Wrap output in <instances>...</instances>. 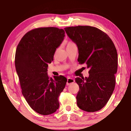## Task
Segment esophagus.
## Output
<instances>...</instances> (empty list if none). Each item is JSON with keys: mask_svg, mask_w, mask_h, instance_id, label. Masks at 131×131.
I'll return each mask as SVG.
<instances>
[{"mask_svg": "<svg viewBox=\"0 0 131 131\" xmlns=\"http://www.w3.org/2000/svg\"><path fill=\"white\" fill-rule=\"evenodd\" d=\"M74 82V79L73 78H70V77H69L67 79V82H66V84H67L68 85H70V84L73 83Z\"/></svg>", "mask_w": 131, "mask_h": 131, "instance_id": "34e87169", "label": "esophagus"}]
</instances>
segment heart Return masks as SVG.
Returning a JSON list of instances; mask_svg holds the SVG:
<instances>
[{
  "instance_id": "1",
  "label": "heart",
  "mask_w": 131,
  "mask_h": 131,
  "mask_svg": "<svg viewBox=\"0 0 131 131\" xmlns=\"http://www.w3.org/2000/svg\"><path fill=\"white\" fill-rule=\"evenodd\" d=\"M74 44V43H72V42H71V41H69L68 43H67V46H66V47H67V46H69L72 45V44Z\"/></svg>"
}]
</instances>
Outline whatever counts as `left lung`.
I'll list each match as a JSON object with an SVG mask.
<instances>
[{
    "mask_svg": "<svg viewBox=\"0 0 131 131\" xmlns=\"http://www.w3.org/2000/svg\"><path fill=\"white\" fill-rule=\"evenodd\" d=\"M78 47V61L90 68L88 77H76L79 85L76 99L80 109L97 112L105 106L113 92L118 56L113 42L103 31L90 26L64 29Z\"/></svg>",
    "mask_w": 131,
    "mask_h": 131,
    "instance_id": "8db88e82",
    "label": "left lung"
}]
</instances>
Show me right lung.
I'll use <instances>...</instances> for the list:
<instances>
[{
	"label": "right lung",
	"mask_w": 131,
	"mask_h": 131,
	"mask_svg": "<svg viewBox=\"0 0 131 131\" xmlns=\"http://www.w3.org/2000/svg\"><path fill=\"white\" fill-rule=\"evenodd\" d=\"M64 37L62 29L39 28L26 33L17 46L15 65L22 94L40 114H52L59 108L58 97L67 79L62 76L50 77L47 68Z\"/></svg>",
	"instance_id": "right-lung-1"
}]
</instances>
